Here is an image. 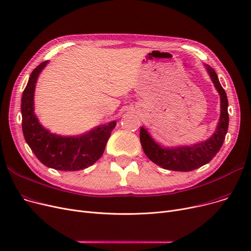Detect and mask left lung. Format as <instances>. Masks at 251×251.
<instances>
[{
	"mask_svg": "<svg viewBox=\"0 0 251 251\" xmlns=\"http://www.w3.org/2000/svg\"><path fill=\"white\" fill-rule=\"evenodd\" d=\"M205 67L221 96L220 122L212 137L192 147L163 149L153 141L146 129L140 128L139 137L144 153L151 162L166 170L189 172L200 168L213 160L225 140L229 125L227 95L219 81L216 71L208 65H205Z\"/></svg>",
	"mask_w": 251,
	"mask_h": 251,
	"instance_id": "obj_1",
	"label": "left lung"
}]
</instances>
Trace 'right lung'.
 <instances>
[{
    "instance_id": "right-lung-1",
    "label": "right lung",
    "mask_w": 251,
    "mask_h": 251,
    "mask_svg": "<svg viewBox=\"0 0 251 251\" xmlns=\"http://www.w3.org/2000/svg\"><path fill=\"white\" fill-rule=\"evenodd\" d=\"M48 61L31 72L21 100L22 130L25 141L45 166L59 171H78L94 165L102 155L116 121L77 137H62L50 133L41 124L33 110V95L38 74Z\"/></svg>"
}]
</instances>
